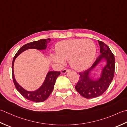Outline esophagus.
<instances>
[{"mask_svg":"<svg viewBox=\"0 0 127 127\" xmlns=\"http://www.w3.org/2000/svg\"><path fill=\"white\" fill-rule=\"evenodd\" d=\"M67 71H68V69H64L62 71V73H63V74L66 73Z\"/></svg>","mask_w":127,"mask_h":127,"instance_id":"34e87169","label":"esophagus"}]
</instances>
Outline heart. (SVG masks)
I'll return each instance as SVG.
<instances>
[{
	"mask_svg": "<svg viewBox=\"0 0 127 127\" xmlns=\"http://www.w3.org/2000/svg\"><path fill=\"white\" fill-rule=\"evenodd\" d=\"M55 50L56 54L51 55L54 63L61 66L68 60L69 65L77 71L88 68L96 54V48L93 41L83 39L61 41L57 43Z\"/></svg>",
	"mask_w": 127,
	"mask_h": 127,
	"instance_id": "b5f03b06",
	"label": "heart"
}]
</instances>
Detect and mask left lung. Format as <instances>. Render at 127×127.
<instances>
[{
	"label": "left lung",
	"mask_w": 127,
	"mask_h": 127,
	"mask_svg": "<svg viewBox=\"0 0 127 127\" xmlns=\"http://www.w3.org/2000/svg\"><path fill=\"white\" fill-rule=\"evenodd\" d=\"M100 55L93 65L87 70L79 73L78 82L75 88L81 95L87 99L100 96L107 89L113 78L115 73V56L109 47L98 40ZM102 62L105 65L102 67L99 77L96 79L92 77V73Z\"/></svg>",
	"instance_id": "obj_1"
}]
</instances>
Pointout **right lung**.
I'll use <instances>...</instances> for the list:
<instances>
[{
  "mask_svg": "<svg viewBox=\"0 0 127 127\" xmlns=\"http://www.w3.org/2000/svg\"><path fill=\"white\" fill-rule=\"evenodd\" d=\"M51 40L50 39H43L38 41H34V42L27 43L24 45L21 48L16 55H15L12 60V78L14 83L15 85L16 89L20 92L26 99L30 100L31 101L35 102H41L45 101L48 99V97L50 95L51 92L54 89V85L55 84L56 80L58 76L60 74V72L57 71H49L44 81L43 82L42 85L37 90L34 91H28L26 90L24 88L22 87L21 85L17 82L16 80L15 79L14 72V64L15 59L20 54L24 52L25 50L30 49H35L38 50H45L47 47V44Z\"/></svg>",
  "mask_w": 127,
  "mask_h": 127,
  "instance_id": "right-lung-1",
  "label": "right lung"
}]
</instances>
